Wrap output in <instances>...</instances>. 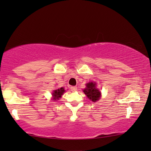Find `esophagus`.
<instances>
[{"label": "esophagus", "mask_w": 151, "mask_h": 151, "mask_svg": "<svg viewBox=\"0 0 151 151\" xmlns=\"http://www.w3.org/2000/svg\"><path fill=\"white\" fill-rule=\"evenodd\" d=\"M70 90L73 92H75L76 91V90H77V87H76V86H71Z\"/></svg>", "instance_id": "esophagus-1"}]
</instances>
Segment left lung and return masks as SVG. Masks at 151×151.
<instances>
[{
	"label": "left lung",
	"mask_w": 151,
	"mask_h": 151,
	"mask_svg": "<svg viewBox=\"0 0 151 151\" xmlns=\"http://www.w3.org/2000/svg\"><path fill=\"white\" fill-rule=\"evenodd\" d=\"M88 99L93 102L99 101L101 98V94L99 89L96 88V84L94 82H90L86 84V88L83 90Z\"/></svg>",
	"instance_id": "1"
}]
</instances>
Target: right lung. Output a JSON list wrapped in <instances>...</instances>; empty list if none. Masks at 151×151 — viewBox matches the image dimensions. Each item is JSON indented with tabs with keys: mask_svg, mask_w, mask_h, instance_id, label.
<instances>
[{
	"mask_svg": "<svg viewBox=\"0 0 151 151\" xmlns=\"http://www.w3.org/2000/svg\"><path fill=\"white\" fill-rule=\"evenodd\" d=\"M65 92V88L63 87H61L60 88L56 89V90H54L52 93V101H57L59 100V99L61 98L63 94H64V93Z\"/></svg>",
	"mask_w": 151,
	"mask_h": 151,
	"instance_id": "obj_1",
	"label": "right lung"
}]
</instances>
